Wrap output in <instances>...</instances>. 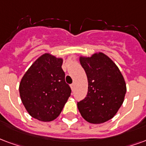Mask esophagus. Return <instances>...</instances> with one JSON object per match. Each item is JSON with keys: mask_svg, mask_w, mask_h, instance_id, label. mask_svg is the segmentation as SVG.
Masks as SVG:
<instances>
[{"mask_svg": "<svg viewBox=\"0 0 146 146\" xmlns=\"http://www.w3.org/2000/svg\"><path fill=\"white\" fill-rule=\"evenodd\" d=\"M70 87H71V89H72V90H73V88H74V84H70Z\"/></svg>", "mask_w": 146, "mask_h": 146, "instance_id": "obj_1", "label": "esophagus"}]
</instances>
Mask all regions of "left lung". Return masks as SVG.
Segmentation results:
<instances>
[{
    "label": "left lung",
    "instance_id": "1",
    "mask_svg": "<svg viewBox=\"0 0 146 146\" xmlns=\"http://www.w3.org/2000/svg\"><path fill=\"white\" fill-rule=\"evenodd\" d=\"M88 80L86 98L77 102L79 111L87 121L100 124L111 119L122 105L126 84L114 62L104 53L80 57Z\"/></svg>",
    "mask_w": 146,
    "mask_h": 146
}]
</instances>
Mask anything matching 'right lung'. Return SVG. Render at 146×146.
<instances>
[{"label": "right lung", "mask_w": 146, "mask_h": 146, "mask_svg": "<svg viewBox=\"0 0 146 146\" xmlns=\"http://www.w3.org/2000/svg\"><path fill=\"white\" fill-rule=\"evenodd\" d=\"M62 59L44 54L21 79L19 92L29 114L42 121H51L62 111L71 94L65 81Z\"/></svg>", "instance_id": "1"}]
</instances>
